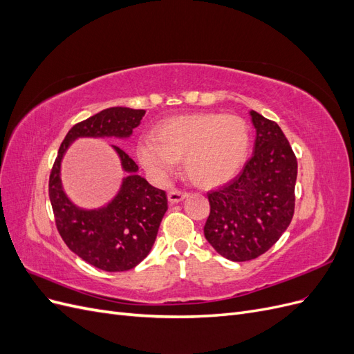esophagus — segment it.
I'll return each instance as SVG.
<instances>
[{
    "label": "esophagus",
    "mask_w": 354,
    "mask_h": 354,
    "mask_svg": "<svg viewBox=\"0 0 354 354\" xmlns=\"http://www.w3.org/2000/svg\"><path fill=\"white\" fill-rule=\"evenodd\" d=\"M187 198V194L183 190H178V189H173L171 192H168V201L169 203H178L183 199Z\"/></svg>",
    "instance_id": "esophagus-1"
}]
</instances>
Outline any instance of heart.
<instances>
[{
    "label": "heart",
    "mask_w": 354,
    "mask_h": 354,
    "mask_svg": "<svg viewBox=\"0 0 354 354\" xmlns=\"http://www.w3.org/2000/svg\"><path fill=\"white\" fill-rule=\"evenodd\" d=\"M156 140L143 137L137 156L156 180H167L183 159L186 174L201 186L226 183L243 165L250 128L241 116L190 113L168 118L156 127Z\"/></svg>",
    "instance_id": "obj_1"
}]
</instances>
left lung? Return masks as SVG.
I'll return each instance as SVG.
<instances>
[{
  "mask_svg": "<svg viewBox=\"0 0 354 354\" xmlns=\"http://www.w3.org/2000/svg\"><path fill=\"white\" fill-rule=\"evenodd\" d=\"M252 156L229 183L208 194L207 241L224 259L248 261L279 241L295 208L297 158L281 127L255 111Z\"/></svg>",
  "mask_w": 354,
  "mask_h": 354,
  "instance_id": "8db88e82",
  "label": "left lung"
}]
</instances>
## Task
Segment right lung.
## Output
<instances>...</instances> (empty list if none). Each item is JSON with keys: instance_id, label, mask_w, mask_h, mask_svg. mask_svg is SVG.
I'll use <instances>...</instances> for the list:
<instances>
[{"instance_id": "1", "label": "right lung", "mask_w": 354, "mask_h": 354, "mask_svg": "<svg viewBox=\"0 0 354 354\" xmlns=\"http://www.w3.org/2000/svg\"><path fill=\"white\" fill-rule=\"evenodd\" d=\"M145 113L143 109L118 106L75 124L60 145L50 174L48 195L62 239L84 261L104 272L130 270L146 259L168 209L167 195L138 176L134 160L121 147L112 145L127 177L108 205L82 209L63 190L62 159L80 137H130L134 128L140 125Z\"/></svg>"}]
</instances>
